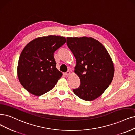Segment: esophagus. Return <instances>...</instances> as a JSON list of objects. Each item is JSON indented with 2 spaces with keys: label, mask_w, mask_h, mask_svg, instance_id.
Here are the masks:
<instances>
[{
  "label": "esophagus",
  "mask_w": 135,
  "mask_h": 135,
  "mask_svg": "<svg viewBox=\"0 0 135 135\" xmlns=\"http://www.w3.org/2000/svg\"><path fill=\"white\" fill-rule=\"evenodd\" d=\"M70 74H71V73H70V72L69 71H67V72H66V73H64V74L66 76H69V75H70Z\"/></svg>",
  "instance_id": "1"
}]
</instances>
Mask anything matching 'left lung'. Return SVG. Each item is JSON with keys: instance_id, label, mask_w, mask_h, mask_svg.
I'll return each mask as SVG.
<instances>
[{"instance_id": "1", "label": "left lung", "mask_w": 135, "mask_h": 135, "mask_svg": "<svg viewBox=\"0 0 135 135\" xmlns=\"http://www.w3.org/2000/svg\"><path fill=\"white\" fill-rule=\"evenodd\" d=\"M67 44L76 58L74 73L81 81L73 91L83 100H94L113 79L114 68L110 55L102 43L92 37H67Z\"/></svg>"}]
</instances>
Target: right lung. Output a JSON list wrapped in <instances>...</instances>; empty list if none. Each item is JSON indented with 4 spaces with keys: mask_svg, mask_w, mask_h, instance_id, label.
Listing matches in <instances>:
<instances>
[{
    "mask_svg": "<svg viewBox=\"0 0 135 135\" xmlns=\"http://www.w3.org/2000/svg\"><path fill=\"white\" fill-rule=\"evenodd\" d=\"M64 37L48 36L32 40L20 55L17 75L22 86L34 96L51 91L62 76L56 68L54 53L66 43Z\"/></svg>",
    "mask_w": 135,
    "mask_h": 135,
    "instance_id": "obj_1",
    "label": "right lung"
}]
</instances>
